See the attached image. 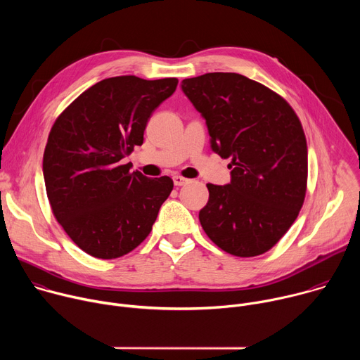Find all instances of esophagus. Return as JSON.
<instances>
[{"label": "esophagus", "mask_w": 360, "mask_h": 360, "mask_svg": "<svg viewBox=\"0 0 360 360\" xmlns=\"http://www.w3.org/2000/svg\"><path fill=\"white\" fill-rule=\"evenodd\" d=\"M189 182V179H186V178H184V176H181V175H175L174 176V184H175V186H182V185H186Z\"/></svg>", "instance_id": "1"}]
</instances>
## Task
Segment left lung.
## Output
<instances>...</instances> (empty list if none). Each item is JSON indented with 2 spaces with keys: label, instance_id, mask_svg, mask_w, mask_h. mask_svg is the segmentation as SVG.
I'll return each instance as SVG.
<instances>
[{
  "label": "left lung",
  "instance_id": "left-lung-1",
  "mask_svg": "<svg viewBox=\"0 0 360 360\" xmlns=\"http://www.w3.org/2000/svg\"><path fill=\"white\" fill-rule=\"evenodd\" d=\"M182 91L207 121L212 149L231 158V184H207L205 233L240 258L268 252L306 195L307 146L296 112L275 91L235 72L186 78Z\"/></svg>",
  "mask_w": 360,
  "mask_h": 360
}]
</instances>
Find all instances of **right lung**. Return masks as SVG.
Instances as JSON below:
<instances>
[{"instance_id": "add662e5", "label": "right lung", "mask_w": 360, "mask_h": 360, "mask_svg": "<svg viewBox=\"0 0 360 360\" xmlns=\"http://www.w3.org/2000/svg\"><path fill=\"white\" fill-rule=\"evenodd\" d=\"M176 85V78L102 79L49 131L42 171L51 210L94 258L115 259L141 245L174 188L169 176L146 178L121 161L142 145L148 120Z\"/></svg>"}]
</instances>
